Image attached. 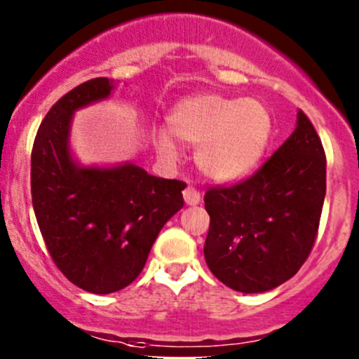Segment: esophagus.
<instances>
[{
  "mask_svg": "<svg viewBox=\"0 0 359 359\" xmlns=\"http://www.w3.org/2000/svg\"><path fill=\"white\" fill-rule=\"evenodd\" d=\"M182 194H184V201H186V205L194 206V205H198V203L201 201L200 191H198L196 187H193V186H187L186 189H184Z\"/></svg>",
  "mask_w": 359,
  "mask_h": 359,
  "instance_id": "esophagus-1",
  "label": "esophagus"
}]
</instances>
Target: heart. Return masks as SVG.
<instances>
[{"instance_id": "heart-1", "label": "heart", "mask_w": 359, "mask_h": 359, "mask_svg": "<svg viewBox=\"0 0 359 359\" xmlns=\"http://www.w3.org/2000/svg\"><path fill=\"white\" fill-rule=\"evenodd\" d=\"M168 130L198 146L196 165L206 177L231 182L259 165L273 139L274 119L262 100L201 93L175 104ZM156 149L166 159L179 156V147L165 132L156 135Z\"/></svg>"}]
</instances>
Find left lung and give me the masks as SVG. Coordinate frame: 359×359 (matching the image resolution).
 Listing matches in <instances>:
<instances>
[{"instance_id": "8db88e82", "label": "left lung", "mask_w": 359, "mask_h": 359, "mask_svg": "<svg viewBox=\"0 0 359 359\" xmlns=\"http://www.w3.org/2000/svg\"><path fill=\"white\" fill-rule=\"evenodd\" d=\"M325 193L323 146L299 111L292 135L252 177L206 191L205 260L213 276L243 293L290 280L313 250Z\"/></svg>"}]
</instances>
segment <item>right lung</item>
<instances>
[{
  "instance_id": "1",
  "label": "right lung",
  "mask_w": 359,
  "mask_h": 359,
  "mask_svg": "<svg viewBox=\"0 0 359 359\" xmlns=\"http://www.w3.org/2000/svg\"><path fill=\"white\" fill-rule=\"evenodd\" d=\"M112 90V79L95 78L57 100L31 154L32 208L46 248L71 283L100 295L139 276L161 227L184 206L186 187L133 163L74 161L69 147L72 114L107 99Z\"/></svg>"
}]
</instances>
